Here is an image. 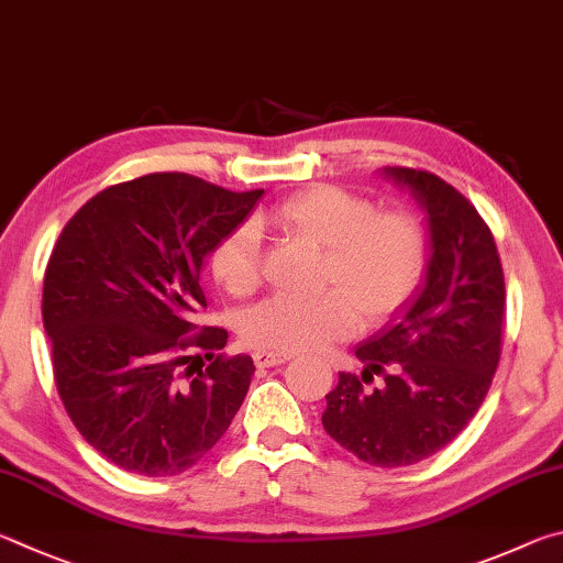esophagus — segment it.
<instances>
[{
  "mask_svg": "<svg viewBox=\"0 0 563 563\" xmlns=\"http://www.w3.org/2000/svg\"><path fill=\"white\" fill-rule=\"evenodd\" d=\"M289 358H294V353L287 351H256L254 353V363L260 368H272V366H282V363H287Z\"/></svg>",
  "mask_w": 563,
  "mask_h": 563,
  "instance_id": "34e87169",
  "label": "esophagus"
}]
</instances>
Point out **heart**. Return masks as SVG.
Masks as SVG:
<instances>
[{
	"label": "heart",
	"mask_w": 563,
	"mask_h": 563,
	"mask_svg": "<svg viewBox=\"0 0 563 563\" xmlns=\"http://www.w3.org/2000/svg\"><path fill=\"white\" fill-rule=\"evenodd\" d=\"M299 240L323 250L319 297H272L242 319L250 346L313 351L346 339L366 323L398 317L418 297L430 269V234L406 210L378 207L343 187L313 185L294 192L266 214ZM214 282L234 297L260 284V232L250 222L232 227L210 254Z\"/></svg>",
	"instance_id": "heart-1"
}]
</instances>
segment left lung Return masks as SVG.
I'll return each mask as SVG.
<instances>
[{
    "instance_id": "obj_1",
    "label": "left lung",
    "mask_w": 563,
    "mask_h": 563,
    "mask_svg": "<svg viewBox=\"0 0 563 563\" xmlns=\"http://www.w3.org/2000/svg\"><path fill=\"white\" fill-rule=\"evenodd\" d=\"M428 214L430 269L400 317L363 341L361 376L339 373L323 430L376 467H406L450 445L495 378L505 323V272L489 227L455 187L412 167H383ZM383 375L387 386L368 391Z\"/></svg>"
}]
</instances>
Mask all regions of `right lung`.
I'll return each mask as SVG.
<instances>
[{
    "label": "right lung",
    "mask_w": 563,
    "mask_h": 563,
    "mask_svg": "<svg viewBox=\"0 0 563 563\" xmlns=\"http://www.w3.org/2000/svg\"><path fill=\"white\" fill-rule=\"evenodd\" d=\"M264 190L232 192L187 173H151L93 195L58 234L42 317L56 390L88 445L125 472L197 465L240 410L250 356L197 327L205 256Z\"/></svg>",
    "instance_id": "1"
}]
</instances>
